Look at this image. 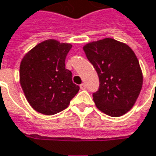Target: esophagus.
<instances>
[{"mask_svg": "<svg viewBox=\"0 0 156 156\" xmlns=\"http://www.w3.org/2000/svg\"><path fill=\"white\" fill-rule=\"evenodd\" d=\"M80 88H81L82 90H84V89H86V85H85L84 83H82V84L80 85Z\"/></svg>", "mask_w": 156, "mask_h": 156, "instance_id": "1", "label": "esophagus"}]
</instances>
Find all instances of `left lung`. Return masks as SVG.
I'll use <instances>...</instances> for the list:
<instances>
[{"mask_svg":"<svg viewBox=\"0 0 156 156\" xmlns=\"http://www.w3.org/2000/svg\"><path fill=\"white\" fill-rule=\"evenodd\" d=\"M83 50L99 78V88L93 93L96 107L112 117L125 114L134 105L143 84L134 51L112 38L89 43Z\"/></svg>","mask_w":156,"mask_h":156,"instance_id":"left-lung-1","label":"left lung"}]
</instances>
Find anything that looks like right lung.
<instances>
[{"mask_svg":"<svg viewBox=\"0 0 156 156\" xmlns=\"http://www.w3.org/2000/svg\"><path fill=\"white\" fill-rule=\"evenodd\" d=\"M72 45L49 39L36 45L22 59L20 78L23 92L36 112L56 114L69 106L79 87L65 68V59Z\"/></svg>","mask_w":156,"mask_h":156,"instance_id":"right-lung-1","label":"right lung"}]
</instances>
